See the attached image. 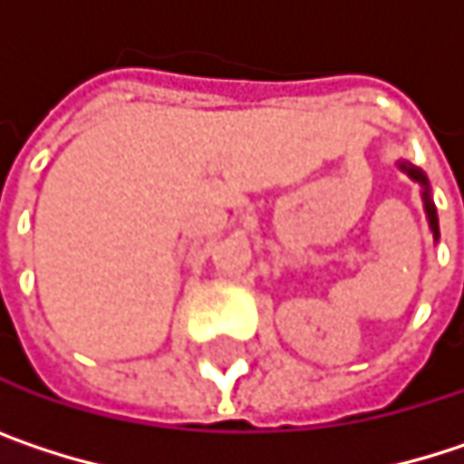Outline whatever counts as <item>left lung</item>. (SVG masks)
Listing matches in <instances>:
<instances>
[{"label":"left lung","instance_id":"obj_1","mask_svg":"<svg viewBox=\"0 0 464 464\" xmlns=\"http://www.w3.org/2000/svg\"><path fill=\"white\" fill-rule=\"evenodd\" d=\"M401 166V171H406L414 182H419L421 185V198H424V212H427V223H430V231H432V238L438 241V236H440V231H438V215H435V204H432V198H430V185H427V177L421 174V169H417V166H411V163H406V160H401L398 163Z\"/></svg>","mask_w":464,"mask_h":464}]
</instances>
